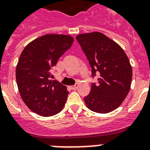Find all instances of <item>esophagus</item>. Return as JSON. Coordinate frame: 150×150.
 Instances as JSON below:
<instances>
[{"instance_id": "1", "label": "esophagus", "mask_w": 150, "mask_h": 150, "mask_svg": "<svg viewBox=\"0 0 150 150\" xmlns=\"http://www.w3.org/2000/svg\"><path fill=\"white\" fill-rule=\"evenodd\" d=\"M78 86H79V85L75 84V85H74V86H71V89H73V90H75V89L78 88Z\"/></svg>"}]
</instances>
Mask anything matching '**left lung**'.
<instances>
[{
    "label": "left lung",
    "instance_id": "left-lung-1",
    "mask_svg": "<svg viewBox=\"0 0 150 150\" xmlns=\"http://www.w3.org/2000/svg\"><path fill=\"white\" fill-rule=\"evenodd\" d=\"M76 40L89 61L92 77L98 76L84 97L86 105L96 113L113 111L130 90L132 69L128 57L117 43L98 32L80 34Z\"/></svg>",
    "mask_w": 150,
    "mask_h": 150
}]
</instances>
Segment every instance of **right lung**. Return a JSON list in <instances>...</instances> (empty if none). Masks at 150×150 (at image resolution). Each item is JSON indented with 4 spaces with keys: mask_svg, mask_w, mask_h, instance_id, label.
Listing matches in <instances>:
<instances>
[{
    "mask_svg": "<svg viewBox=\"0 0 150 150\" xmlns=\"http://www.w3.org/2000/svg\"><path fill=\"white\" fill-rule=\"evenodd\" d=\"M67 35L48 34L32 41L20 55L16 81L20 95L32 111L53 116L63 109L68 92L53 77L51 70L73 43Z\"/></svg>",
    "mask_w": 150,
    "mask_h": 150,
    "instance_id": "1",
    "label": "right lung"
}]
</instances>
